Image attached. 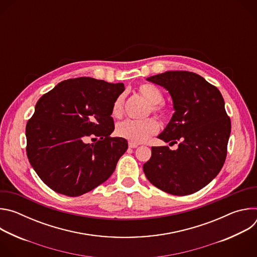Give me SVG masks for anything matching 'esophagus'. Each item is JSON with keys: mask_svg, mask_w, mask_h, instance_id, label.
Returning <instances> with one entry per match:
<instances>
[{"mask_svg": "<svg viewBox=\"0 0 257 257\" xmlns=\"http://www.w3.org/2000/svg\"><path fill=\"white\" fill-rule=\"evenodd\" d=\"M138 146V144L137 143H132V142H129V148L130 149H136Z\"/></svg>", "mask_w": 257, "mask_h": 257, "instance_id": "esophagus-1", "label": "esophagus"}]
</instances>
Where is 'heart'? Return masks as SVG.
Here are the masks:
<instances>
[{
	"label": "heart",
	"mask_w": 257,
	"mask_h": 257,
	"mask_svg": "<svg viewBox=\"0 0 257 257\" xmlns=\"http://www.w3.org/2000/svg\"><path fill=\"white\" fill-rule=\"evenodd\" d=\"M138 93L151 103V111L159 118H166L167 109L161 103L163 100L162 90L153 84H141L138 87ZM112 115L120 118L123 115V96L120 95L116 98L112 107ZM159 123L153 119L148 118L144 120H126L117 125L116 133L132 143H141L148 140L152 135L159 131Z\"/></svg>",
	"instance_id": "obj_1"
}]
</instances>
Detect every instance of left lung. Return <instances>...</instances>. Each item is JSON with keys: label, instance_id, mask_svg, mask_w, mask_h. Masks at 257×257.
I'll return each mask as SVG.
<instances>
[{"label": "left lung", "instance_id": "8db88e82", "mask_svg": "<svg viewBox=\"0 0 257 257\" xmlns=\"http://www.w3.org/2000/svg\"><path fill=\"white\" fill-rule=\"evenodd\" d=\"M149 81L171 94L175 113L158 136L178 149L153 146L143 172L153 185L178 196L192 194L222 170L227 157L231 120L219 90L188 71H167ZM170 143V144H171Z\"/></svg>", "mask_w": 257, "mask_h": 257}]
</instances>
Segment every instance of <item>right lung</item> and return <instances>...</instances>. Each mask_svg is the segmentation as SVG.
I'll return each instance as SVG.
<instances>
[{
  "label": "right lung",
  "mask_w": 257,
  "mask_h": 257,
  "mask_svg": "<svg viewBox=\"0 0 257 257\" xmlns=\"http://www.w3.org/2000/svg\"><path fill=\"white\" fill-rule=\"evenodd\" d=\"M124 89L123 83L79 77L58 83L36 102L25 130L26 154L51 189L80 196L111 177L128 149L126 139L111 137L113 103ZM89 136L100 139L87 144Z\"/></svg>",
  "instance_id": "obj_1"
}]
</instances>
